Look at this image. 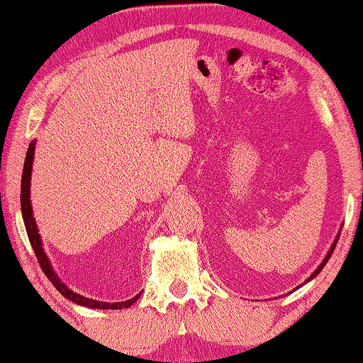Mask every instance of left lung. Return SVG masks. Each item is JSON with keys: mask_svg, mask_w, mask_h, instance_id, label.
Segmentation results:
<instances>
[{"mask_svg": "<svg viewBox=\"0 0 363 363\" xmlns=\"http://www.w3.org/2000/svg\"><path fill=\"white\" fill-rule=\"evenodd\" d=\"M334 247H336V241H334V245H333V247H331V251H329V252H328V256H326V259H324V261L321 262V266H320V267H318V269L315 270V272H313V274H311V277H310V279H308V280L315 279V277H316V275L321 272V270H323V267H324V264H326V262L329 261V257H331V254H333V251H334Z\"/></svg>", "mask_w": 363, "mask_h": 363, "instance_id": "8db88e82", "label": "left lung"}]
</instances>
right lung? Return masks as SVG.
I'll use <instances>...</instances> for the list:
<instances>
[{"mask_svg":"<svg viewBox=\"0 0 363 363\" xmlns=\"http://www.w3.org/2000/svg\"><path fill=\"white\" fill-rule=\"evenodd\" d=\"M34 150H35V142H30L29 148H27V155H26V163H24V169H23V181H21V210H23V218H24L27 236H29L32 250H34V252H35V257L40 264L43 274L47 275L48 280H50L53 286H55V289L60 291L65 298L78 303V305H83V306H88V308H97V310H122V308H128L130 305H132V303L138 300L140 295L133 296L132 300H127V301H122V303H104V301H96V300H91V298H84V296L74 294V291L69 290L67 285L62 284L60 279L57 277V274L53 272L50 262H48L45 252H43V250H42L40 235H39V231H37L35 220H34V215H32V207H30L29 189H30L32 161H34Z\"/></svg>","mask_w":363,"mask_h":363,"instance_id":"add662e5","label":"right lung"}]
</instances>
